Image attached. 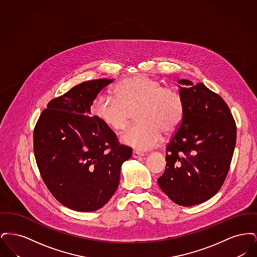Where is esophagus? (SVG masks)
Instances as JSON below:
<instances>
[{
	"instance_id": "1",
	"label": "esophagus",
	"mask_w": 257,
	"mask_h": 257,
	"mask_svg": "<svg viewBox=\"0 0 257 257\" xmlns=\"http://www.w3.org/2000/svg\"><path fill=\"white\" fill-rule=\"evenodd\" d=\"M132 156L133 158H141V157H144L145 156V153L139 151V150H133V153H132Z\"/></svg>"
}]
</instances>
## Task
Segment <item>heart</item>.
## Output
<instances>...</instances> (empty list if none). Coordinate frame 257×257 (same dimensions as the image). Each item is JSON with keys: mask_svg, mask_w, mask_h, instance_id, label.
<instances>
[{"mask_svg": "<svg viewBox=\"0 0 257 257\" xmlns=\"http://www.w3.org/2000/svg\"><path fill=\"white\" fill-rule=\"evenodd\" d=\"M116 96L99 94L91 104V113L113 132H121L136 112L140 122L128 128L121 137L124 145L141 150L158 146L163 131L174 132L182 121L184 101L174 87L162 85L146 75H135L116 86Z\"/></svg>", "mask_w": 257, "mask_h": 257, "instance_id": "obj_1", "label": "heart"}]
</instances>
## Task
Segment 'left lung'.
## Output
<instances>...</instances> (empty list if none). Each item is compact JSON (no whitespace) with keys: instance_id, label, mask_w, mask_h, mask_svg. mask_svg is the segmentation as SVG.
Instances as JSON below:
<instances>
[{"instance_id":"left-lung-1","label":"left lung","mask_w":257,"mask_h":257,"mask_svg":"<svg viewBox=\"0 0 257 257\" xmlns=\"http://www.w3.org/2000/svg\"><path fill=\"white\" fill-rule=\"evenodd\" d=\"M182 121L166 151L162 191L181 206L215 196L229 171L236 144V124L223 99L202 83L179 80Z\"/></svg>"}]
</instances>
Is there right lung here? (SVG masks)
I'll list each match as a JSON object with an SVG mask.
<instances>
[{"label":"right lung","mask_w":257,"mask_h":257,"mask_svg":"<svg viewBox=\"0 0 257 257\" xmlns=\"http://www.w3.org/2000/svg\"><path fill=\"white\" fill-rule=\"evenodd\" d=\"M113 79L84 82L51 100L34 130V152L41 177L62 205L79 212L103 207L116 191L120 169L132 148L120 146L90 107Z\"/></svg>","instance_id":"obj_1"}]
</instances>
